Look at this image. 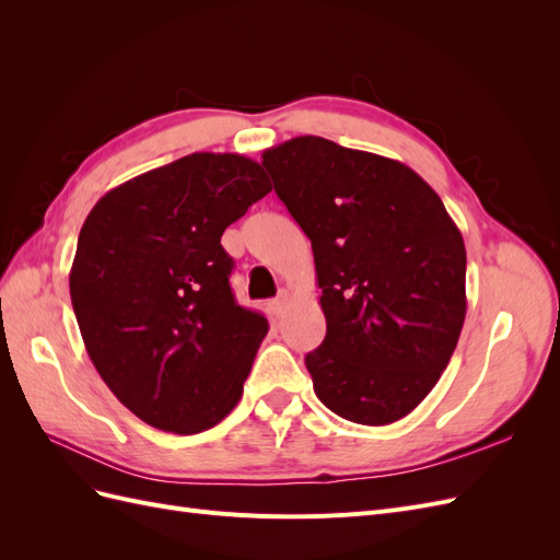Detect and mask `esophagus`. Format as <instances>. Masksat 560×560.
<instances>
[{"mask_svg": "<svg viewBox=\"0 0 560 560\" xmlns=\"http://www.w3.org/2000/svg\"><path fill=\"white\" fill-rule=\"evenodd\" d=\"M268 308H270V313H273L276 317H280L282 313H284V308H287V296L282 294V296H278V299H273L268 303Z\"/></svg>", "mask_w": 560, "mask_h": 560, "instance_id": "esophagus-1", "label": "esophagus"}]
</instances>
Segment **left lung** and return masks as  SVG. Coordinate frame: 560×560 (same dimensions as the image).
Masks as SVG:
<instances>
[{
  "mask_svg": "<svg viewBox=\"0 0 560 560\" xmlns=\"http://www.w3.org/2000/svg\"><path fill=\"white\" fill-rule=\"evenodd\" d=\"M311 238L327 336L306 354L317 399L389 425L448 366L467 313V254L442 198L409 165L315 135L261 154Z\"/></svg>",
  "mask_w": 560,
  "mask_h": 560,
  "instance_id": "left-lung-1",
  "label": "left lung"
}]
</instances>
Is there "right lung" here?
<instances>
[{"mask_svg":"<svg viewBox=\"0 0 560 560\" xmlns=\"http://www.w3.org/2000/svg\"><path fill=\"white\" fill-rule=\"evenodd\" d=\"M268 191L257 161L198 151L116 186L83 222L70 270L83 346L147 425L198 434L241 401L268 322L235 303L222 235Z\"/></svg>","mask_w":560,"mask_h":560,"instance_id":"right-lung-1","label":"right lung"}]
</instances>
